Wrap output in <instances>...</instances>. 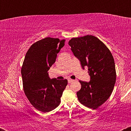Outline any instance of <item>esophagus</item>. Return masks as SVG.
Returning <instances> with one entry per match:
<instances>
[{
    "instance_id": "esophagus-1",
    "label": "esophagus",
    "mask_w": 131,
    "mask_h": 131,
    "mask_svg": "<svg viewBox=\"0 0 131 131\" xmlns=\"http://www.w3.org/2000/svg\"><path fill=\"white\" fill-rule=\"evenodd\" d=\"M68 83H71V82H73L74 80H73V79H68Z\"/></svg>"
}]
</instances>
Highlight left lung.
<instances>
[{
	"label": "left lung",
	"mask_w": 131,
	"mask_h": 131,
	"mask_svg": "<svg viewBox=\"0 0 131 131\" xmlns=\"http://www.w3.org/2000/svg\"><path fill=\"white\" fill-rule=\"evenodd\" d=\"M68 44L82 68L88 67L91 77L89 82L79 81L81 88L77 92L78 100L87 107L97 108L108 99L115 86L116 74L112 54L94 36L72 38Z\"/></svg>",
	"instance_id": "1"
}]
</instances>
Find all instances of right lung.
<instances>
[{"mask_svg":"<svg viewBox=\"0 0 131 131\" xmlns=\"http://www.w3.org/2000/svg\"><path fill=\"white\" fill-rule=\"evenodd\" d=\"M65 40L46 37L33 43L26 54L21 68L23 89L35 108L46 113L60 105L67 79H50L48 71L55 62Z\"/></svg>","mask_w":131,"mask_h":131,"instance_id":"right-lung-1","label":"right lung"}]
</instances>
